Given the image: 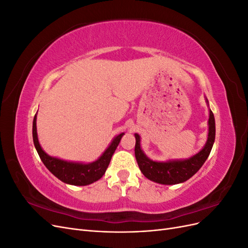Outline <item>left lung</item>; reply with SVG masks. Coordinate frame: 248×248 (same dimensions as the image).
Returning a JSON list of instances; mask_svg holds the SVG:
<instances>
[{
	"mask_svg": "<svg viewBox=\"0 0 248 248\" xmlns=\"http://www.w3.org/2000/svg\"><path fill=\"white\" fill-rule=\"evenodd\" d=\"M206 103L209 107V101L207 98ZM208 126V138L205 146L197 154L185 159H170L167 161L152 160L141 150L140 137L138 133L134 134V137H136L134 154H136L139 168L142 175L155 183L163 185H175L183 183L190 179L205 163L215 140V119L212 110L210 108Z\"/></svg>",
	"mask_w": 248,
	"mask_h": 248,
	"instance_id": "obj_1",
	"label": "left lung"
}]
</instances>
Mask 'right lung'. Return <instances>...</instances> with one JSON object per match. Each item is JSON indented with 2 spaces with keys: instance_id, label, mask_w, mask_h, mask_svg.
Listing matches in <instances>:
<instances>
[{
  "instance_id": "right-lung-1",
  "label": "right lung",
  "mask_w": 248,
  "mask_h": 248,
  "mask_svg": "<svg viewBox=\"0 0 248 248\" xmlns=\"http://www.w3.org/2000/svg\"><path fill=\"white\" fill-rule=\"evenodd\" d=\"M36 121L37 114L33 120V141L41 161L51 174L56 176L59 180H61L62 182L66 184L74 186H85L92 184L98 181L106 174L111 156L115 153L120 140H121L122 137L125 134L124 132H121L112 139L110 144L106 149V151L102 153L98 159H96L93 162L84 163L77 161H67L60 159L58 157L48 155L41 148L38 140V134H37Z\"/></svg>"
}]
</instances>
